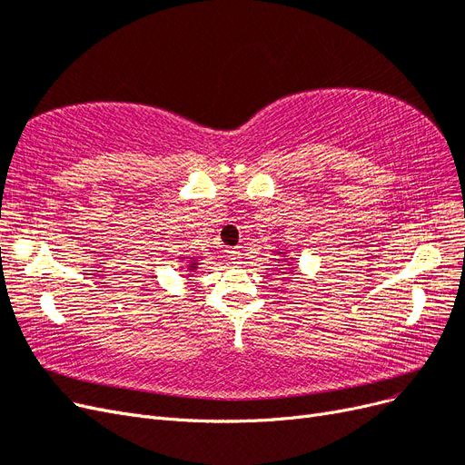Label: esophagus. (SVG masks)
Segmentation results:
<instances>
[{"label":"esophagus","instance_id":"1","mask_svg":"<svg viewBox=\"0 0 465 465\" xmlns=\"http://www.w3.org/2000/svg\"><path fill=\"white\" fill-rule=\"evenodd\" d=\"M229 258H231V262H232V263H238V262H241V258H242L241 250H238V248H232V250L229 252Z\"/></svg>","mask_w":465,"mask_h":465}]
</instances>
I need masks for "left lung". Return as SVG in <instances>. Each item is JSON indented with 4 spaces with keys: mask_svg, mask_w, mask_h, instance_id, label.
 Wrapping results in <instances>:
<instances>
[{
    "mask_svg": "<svg viewBox=\"0 0 465 465\" xmlns=\"http://www.w3.org/2000/svg\"><path fill=\"white\" fill-rule=\"evenodd\" d=\"M291 252L287 250V248H275L273 250V256L277 258V267L275 270L281 273V275H285V277H291V275H294L299 272V263H297V258H292V256H289Z\"/></svg>",
    "mask_w": 465,
    "mask_h": 465,
    "instance_id": "1",
    "label": "left lung"
}]
</instances>
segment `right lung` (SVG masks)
Here are the masks:
<instances>
[{
	"label": "right lung",
	"instance_id": "add662e5",
	"mask_svg": "<svg viewBox=\"0 0 465 465\" xmlns=\"http://www.w3.org/2000/svg\"><path fill=\"white\" fill-rule=\"evenodd\" d=\"M200 265H202V263H200V258L193 256V254L186 256L184 262H182V267H184V270H188V272H198Z\"/></svg>",
	"mask_w": 465,
	"mask_h": 465
}]
</instances>
